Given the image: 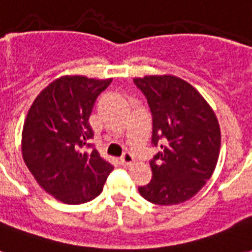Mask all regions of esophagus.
<instances>
[{
    "instance_id": "34e87169",
    "label": "esophagus",
    "mask_w": 252,
    "mask_h": 252,
    "mask_svg": "<svg viewBox=\"0 0 252 252\" xmlns=\"http://www.w3.org/2000/svg\"><path fill=\"white\" fill-rule=\"evenodd\" d=\"M133 161L134 159L130 153H124L122 157H120V163H122L123 166H130L133 163Z\"/></svg>"
}]
</instances>
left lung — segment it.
Returning <instances> with one entry per match:
<instances>
[{"mask_svg":"<svg viewBox=\"0 0 252 252\" xmlns=\"http://www.w3.org/2000/svg\"><path fill=\"white\" fill-rule=\"evenodd\" d=\"M153 118L152 144L161 150L150 159V183L140 195L158 205H175L195 196L215 171L221 132L205 99L172 76L134 78Z\"/></svg>","mask_w":252,"mask_h":252,"instance_id":"8db88e82","label":"left lung"}]
</instances>
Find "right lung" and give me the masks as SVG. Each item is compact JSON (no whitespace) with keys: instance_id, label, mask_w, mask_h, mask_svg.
<instances>
[{"instance_id":"right-lung-1","label":"right lung","mask_w":252,"mask_h":252,"mask_svg":"<svg viewBox=\"0 0 252 252\" xmlns=\"http://www.w3.org/2000/svg\"><path fill=\"white\" fill-rule=\"evenodd\" d=\"M111 81L61 77L37 95L26 118V165L44 191L65 204L95 199L114 168L90 142L89 124L95 100Z\"/></svg>"}]
</instances>
